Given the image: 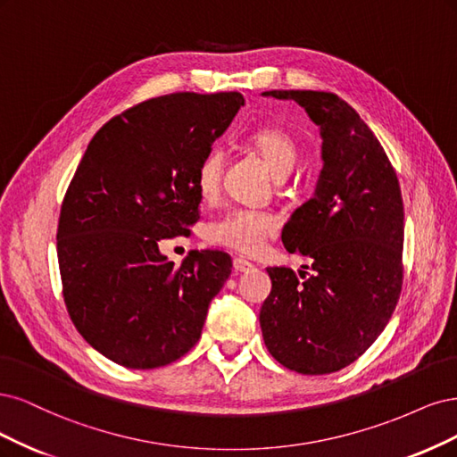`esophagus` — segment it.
Returning <instances> with one entry per match:
<instances>
[{"label":"esophagus","mask_w":457,"mask_h":457,"mask_svg":"<svg viewBox=\"0 0 457 457\" xmlns=\"http://www.w3.org/2000/svg\"><path fill=\"white\" fill-rule=\"evenodd\" d=\"M233 270L237 273H248V271L254 270V266L250 262H246L245 258H235L233 260Z\"/></svg>","instance_id":"obj_1"}]
</instances>
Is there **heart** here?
I'll list each match as a JSON object with an SVG mask.
<instances>
[{
    "label": "heart",
    "instance_id": "1",
    "mask_svg": "<svg viewBox=\"0 0 457 457\" xmlns=\"http://www.w3.org/2000/svg\"><path fill=\"white\" fill-rule=\"evenodd\" d=\"M248 144L260 154L275 180H285L292 172L298 159V148L294 140L281 129H258L248 135ZM224 152L212 148L204 157L195 172V186L203 199H212L222 180ZM277 222L268 212L235 209L212 222L207 229L211 243L226 246L241 254H256L263 243L275 231Z\"/></svg>",
    "mask_w": 457,
    "mask_h": 457
}]
</instances>
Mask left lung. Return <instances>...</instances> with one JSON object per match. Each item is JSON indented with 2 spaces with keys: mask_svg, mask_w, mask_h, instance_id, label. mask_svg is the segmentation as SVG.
<instances>
[{
  "mask_svg": "<svg viewBox=\"0 0 457 457\" xmlns=\"http://www.w3.org/2000/svg\"><path fill=\"white\" fill-rule=\"evenodd\" d=\"M294 100L320 135L322 169L313 197L283 228L288 253L312 258L313 273L268 268L260 309L275 361L305 376L337 372L384 332L401 296L404 209L389 159L347 102L320 91H266ZM307 270V268H305Z\"/></svg>",
  "mask_w": 457,
  "mask_h": 457,
  "instance_id": "obj_1",
  "label": "left lung"
}]
</instances>
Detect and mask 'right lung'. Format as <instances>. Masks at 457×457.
<instances>
[{
	"label": "right lung",
	"instance_id": "obj_1",
	"mask_svg": "<svg viewBox=\"0 0 457 457\" xmlns=\"http://www.w3.org/2000/svg\"><path fill=\"white\" fill-rule=\"evenodd\" d=\"M241 106L239 93L157 96L113 117L87 145L56 253L73 325L106 359L150 370L201 337L231 258L191 250L176 268L159 241L197 222V167Z\"/></svg>",
	"mask_w": 457,
	"mask_h": 457
}]
</instances>
